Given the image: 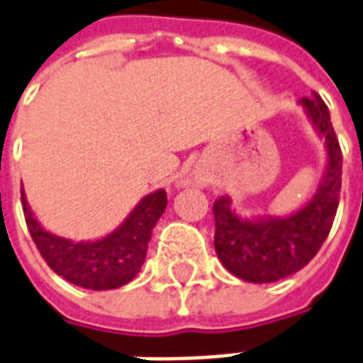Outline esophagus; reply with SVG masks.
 I'll return each mask as SVG.
<instances>
[{"label": "esophagus", "instance_id": "obj_1", "mask_svg": "<svg viewBox=\"0 0 363 363\" xmlns=\"http://www.w3.org/2000/svg\"><path fill=\"white\" fill-rule=\"evenodd\" d=\"M184 184H186V182H184Z\"/></svg>", "mask_w": 363, "mask_h": 363}]
</instances>
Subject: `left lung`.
Listing matches in <instances>:
<instances>
[{
    "label": "left lung",
    "mask_w": 363,
    "mask_h": 363,
    "mask_svg": "<svg viewBox=\"0 0 363 363\" xmlns=\"http://www.w3.org/2000/svg\"><path fill=\"white\" fill-rule=\"evenodd\" d=\"M325 145V171L311 201L286 217H240L228 196L213 203L215 251L223 267L251 284H270L291 276L314 259L325 242L341 194L342 154L322 96L298 102Z\"/></svg>",
    "instance_id": "1"
}]
</instances>
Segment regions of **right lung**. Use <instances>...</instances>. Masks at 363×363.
I'll list each match as a JSON object with an SVG mask.
<instances>
[{
  "label": "right lung",
  "mask_w": 363,
  "mask_h": 363,
  "mask_svg": "<svg viewBox=\"0 0 363 363\" xmlns=\"http://www.w3.org/2000/svg\"><path fill=\"white\" fill-rule=\"evenodd\" d=\"M22 196L28 230L45 262L66 281L85 289H118L140 272L152 230L167 207V192L160 188L148 194L114 232L93 242H72L55 236L38 223Z\"/></svg>",
  "instance_id": "right-lung-1"
}]
</instances>
